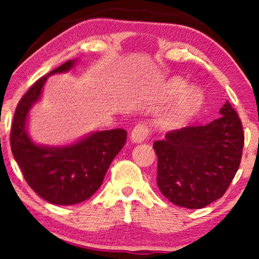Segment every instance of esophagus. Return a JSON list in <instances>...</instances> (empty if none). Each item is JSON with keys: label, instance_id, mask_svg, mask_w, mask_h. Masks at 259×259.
Wrapping results in <instances>:
<instances>
[{"label": "esophagus", "instance_id": "34e87169", "mask_svg": "<svg viewBox=\"0 0 259 259\" xmlns=\"http://www.w3.org/2000/svg\"><path fill=\"white\" fill-rule=\"evenodd\" d=\"M148 134H150V130L147 128V126L143 125V123H139V125L134 127L132 133H131V140H132L133 143H141V141L146 139Z\"/></svg>", "mask_w": 259, "mask_h": 259}]
</instances>
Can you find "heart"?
Masks as SVG:
<instances>
[{"instance_id": "1", "label": "heart", "mask_w": 259, "mask_h": 259, "mask_svg": "<svg viewBox=\"0 0 259 259\" xmlns=\"http://www.w3.org/2000/svg\"><path fill=\"white\" fill-rule=\"evenodd\" d=\"M185 80L173 77L164 87V100L171 101L180 97L165 114L159 119V123L165 131H177L187 125L199 112L204 102V95L197 87L188 88Z\"/></svg>"}]
</instances>
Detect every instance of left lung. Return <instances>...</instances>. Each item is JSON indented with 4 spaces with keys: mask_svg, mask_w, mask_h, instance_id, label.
I'll return each mask as SVG.
<instances>
[{
    "mask_svg": "<svg viewBox=\"0 0 259 259\" xmlns=\"http://www.w3.org/2000/svg\"><path fill=\"white\" fill-rule=\"evenodd\" d=\"M221 118L207 125L171 131L154 141L157 184L171 203L203 208L224 196L238 171L244 146L243 126L229 101Z\"/></svg>",
    "mask_w": 259,
    "mask_h": 259,
    "instance_id": "8db88e82",
    "label": "left lung"
}]
</instances>
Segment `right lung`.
I'll use <instances>...</instances> for the list:
<instances>
[{"label":"right lung","mask_w":259,"mask_h":259,"mask_svg":"<svg viewBox=\"0 0 259 259\" xmlns=\"http://www.w3.org/2000/svg\"><path fill=\"white\" fill-rule=\"evenodd\" d=\"M75 62H65L27 91L17 105L10 131L13 155L28 185L55 205L79 204L93 196L127 137L125 130L115 128L91 133L66 146L49 147L31 141L27 132L28 114L40 99L46 80L53 74L68 72Z\"/></svg>","instance_id":"right-lung-1"}]
</instances>
